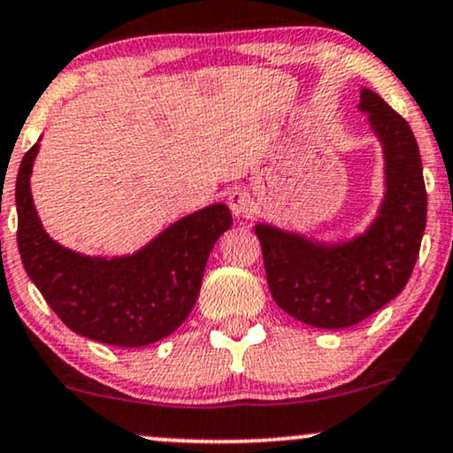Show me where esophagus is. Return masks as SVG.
I'll list each match as a JSON object with an SVG mask.
<instances>
[{"mask_svg": "<svg viewBox=\"0 0 453 453\" xmlns=\"http://www.w3.org/2000/svg\"><path fill=\"white\" fill-rule=\"evenodd\" d=\"M228 205H231L233 214L235 216H245L254 208L252 195L245 191V188H235V191L228 193Z\"/></svg>", "mask_w": 453, "mask_h": 453, "instance_id": "esophagus-1", "label": "esophagus"}]
</instances>
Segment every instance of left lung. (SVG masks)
<instances>
[{
  "mask_svg": "<svg viewBox=\"0 0 453 453\" xmlns=\"http://www.w3.org/2000/svg\"><path fill=\"white\" fill-rule=\"evenodd\" d=\"M359 111L384 150L387 193L376 220L342 243L256 225L273 300L312 327L357 326L403 292L426 226V187L414 132L376 92L363 88Z\"/></svg>",
  "mask_w": 453,
  "mask_h": 453,
  "instance_id": "1",
  "label": "left lung"
}]
</instances>
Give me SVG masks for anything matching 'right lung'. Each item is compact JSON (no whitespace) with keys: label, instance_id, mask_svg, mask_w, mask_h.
Instances as JSON below:
<instances>
[{"label":"right lung","instance_id":"add662e5","mask_svg":"<svg viewBox=\"0 0 453 453\" xmlns=\"http://www.w3.org/2000/svg\"><path fill=\"white\" fill-rule=\"evenodd\" d=\"M39 141L16 176L19 252L27 275L60 321L80 336L136 349L170 336L193 311L205 262L231 228L225 203L180 218L132 256L100 258L63 248L43 231L31 195Z\"/></svg>","mask_w":453,"mask_h":453}]
</instances>
